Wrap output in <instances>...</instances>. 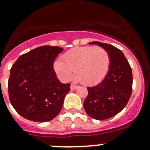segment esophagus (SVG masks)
<instances>
[{
    "label": "esophagus",
    "mask_w": 150,
    "mask_h": 150,
    "mask_svg": "<svg viewBox=\"0 0 150 150\" xmlns=\"http://www.w3.org/2000/svg\"><path fill=\"white\" fill-rule=\"evenodd\" d=\"M78 88V86H75V85H73V84H71V86H70V89L72 91H75L77 88Z\"/></svg>",
    "instance_id": "1"
}]
</instances>
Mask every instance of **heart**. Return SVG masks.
<instances>
[{"label": "heart", "mask_w": 150, "mask_h": 150, "mask_svg": "<svg viewBox=\"0 0 150 150\" xmlns=\"http://www.w3.org/2000/svg\"><path fill=\"white\" fill-rule=\"evenodd\" d=\"M108 51L96 46L72 48L62 57V62L54 63V69L63 81L72 78V72L78 81L86 86L97 84L107 76L110 67Z\"/></svg>", "instance_id": "obj_1"}]
</instances>
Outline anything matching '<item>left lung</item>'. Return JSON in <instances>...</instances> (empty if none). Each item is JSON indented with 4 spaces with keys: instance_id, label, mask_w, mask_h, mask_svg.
<instances>
[{
    "instance_id": "left-lung-1",
    "label": "left lung",
    "mask_w": 150,
    "mask_h": 150,
    "mask_svg": "<svg viewBox=\"0 0 150 150\" xmlns=\"http://www.w3.org/2000/svg\"><path fill=\"white\" fill-rule=\"evenodd\" d=\"M108 51L110 67L107 76L99 84L87 88L88 94L84 101L86 112L96 120H106L122 111L132 93L131 67L123 53L112 45L93 41Z\"/></svg>"
}]
</instances>
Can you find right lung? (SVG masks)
Instances as JSON below:
<instances>
[{
  "mask_svg": "<svg viewBox=\"0 0 150 150\" xmlns=\"http://www.w3.org/2000/svg\"><path fill=\"white\" fill-rule=\"evenodd\" d=\"M63 48L43 46L22 54L10 70L8 96L16 112L29 120L44 122L60 112L70 84L57 78L54 62Z\"/></svg>",
  "mask_w": 150,
  "mask_h": 150,
  "instance_id": "add662e5",
  "label": "right lung"
}]
</instances>
